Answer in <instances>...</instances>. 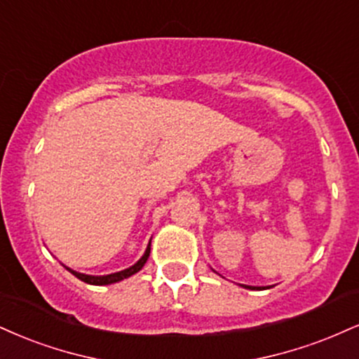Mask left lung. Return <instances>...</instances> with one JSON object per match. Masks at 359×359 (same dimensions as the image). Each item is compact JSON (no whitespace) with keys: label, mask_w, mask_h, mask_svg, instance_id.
I'll return each instance as SVG.
<instances>
[{"label":"left lung","mask_w":359,"mask_h":359,"mask_svg":"<svg viewBox=\"0 0 359 359\" xmlns=\"http://www.w3.org/2000/svg\"><path fill=\"white\" fill-rule=\"evenodd\" d=\"M243 287H245V289H264V287H256V286H245V284H243Z\"/></svg>","instance_id":"1"}]
</instances>
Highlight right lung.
I'll use <instances>...</instances> for the list:
<instances>
[{
  "label": "right lung",
  "instance_id": "obj_1",
  "mask_svg": "<svg viewBox=\"0 0 359 359\" xmlns=\"http://www.w3.org/2000/svg\"><path fill=\"white\" fill-rule=\"evenodd\" d=\"M149 256H150V243H149V245H147L144 256L138 259L135 264L127 267V269H123V271H118V273H111V274H105V276L83 274V273H79V271L70 269V267H67L65 264H62V266L68 271V273H72L73 276H75V278H79L80 280H83V283H86V284H92V286H107V284L118 283V280H123V279L130 278V276H133V274H137L138 271H140L142 267L145 266V262H147V259H149Z\"/></svg>",
  "mask_w": 359,
  "mask_h": 359
}]
</instances>
